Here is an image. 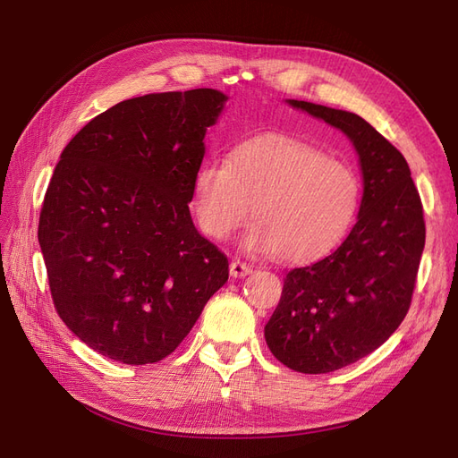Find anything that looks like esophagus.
<instances>
[{
    "label": "esophagus",
    "instance_id": "34e87169",
    "mask_svg": "<svg viewBox=\"0 0 458 458\" xmlns=\"http://www.w3.org/2000/svg\"><path fill=\"white\" fill-rule=\"evenodd\" d=\"M229 273L234 279H239V276H246L252 273V266H248V263L241 261V259H233L231 266H229Z\"/></svg>",
    "mask_w": 458,
    "mask_h": 458
}]
</instances>
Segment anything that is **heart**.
<instances>
[{"label": "heart", "mask_w": 458, "mask_h": 458, "mask_svg": "<svg viewBox=\"0 0 458 458\" xmlns=\"http://www.w3.org/2000/svg\"><path fill=\"white\" fill-rule=\"evenodd\" d=\"M359 202L361 179L352 164L286 137L244 143L229 160H206L192 183L204 234L224 241L252 212L256 225L246 244L284 261L332 250L350 231Z\"/></svg>", "instance_id": "obj_1"}]
</instances>
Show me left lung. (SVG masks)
<instances>
[{
  "instance_id": "left-lung-1",
  "label": "left lung",
  "mask_w": 458,
  "mask_h": 458,
  "mask_svg": "<svg viewBox=\"0 0 458 458\" xmlns=\"http://www.w3.org/2000/svg\"><path fill=\"white\" fill-rule=\"evenodd\" d=\"M350 137L363 172L357 224L330 256L286 273L266 342L283 365L325 374L372 353L403 321L426 241L424 210L405 157L367 120L290 99Z\"/></svg>"
}]
</instances>
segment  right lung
<instances>
[{
  "instance_id": "add662e5",
  "label": "right lung",
  "mask_w": 458,
  "mask_h": 458,
  "mask_svg": "<svg viewBox=\"0 0 458 458\" xmlns=\"http://www.w3.org/2000/svg\"><path fill=\"white\" fill-rule=\"evenodd\" d=\"M227 97L150 93L88 122L63 150L38 241L64 325L126 365L158 363L229 279L227 256L192 225L206 128Z\"/></svg>"
}]
</instances>
